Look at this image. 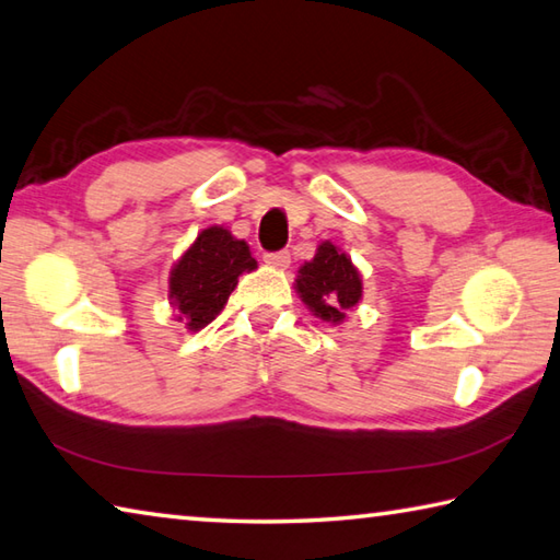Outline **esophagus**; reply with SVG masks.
Returning a JSON list of instances; mask_svg holds the SVG:
<instances>
[{
  "instance_id": "esophagus-1",
  "label": "esophagus",
  "mask_w": 560,
  "mask_h": 560,
  "mask_svg": "<svg viewBox=\"0 0 560 560\" xmlns=\"http://www.w3.org/2000/svg\"><path fill=\"white\" fill-rule=\"evenodd\" d=\"M265 261L271 269H289L291 265V252L289 249H281V252H269L265 255Z\"/></svg>"
}]
</instances>
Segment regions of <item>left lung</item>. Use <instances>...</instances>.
I'll return each instance as SVG.
<instances>
[{"mask_svg": "<svg viewBox=\"0 0 560 560\" xmlns=\"http://www.w3.org/2000/svg\"><path fill=\"white\" fill-rule=\"evenodd\" d=\"M295 293L308 305V311L323 323L342 325L347 311H352L364 299V279L345 249L323 240L315 257L299 269L293 281Z\"/></svg>", "mask_w": 560, "mask_h": 560, "instance_id": "8db88e82", "label": "left lung"}]
</instances>
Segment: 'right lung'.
Returning <instances> with one entry per match:
<instances>
[{"instance_id": "right-lung-1", "label": "right lung", "mask_w": 560, "mask_h": 560, "mask_svg": "<svg viewBox=\"0 0 560 560\" xmlns=\"http://www.w3.org/2000/svg\"><path fill=\"white\" fill-rule=\"evenodd\" d=\"M257 269L245 240L223 225H208L170 271V305L189 332H199L225 308L237 279Z\"/></svg>"}]
</instances>
